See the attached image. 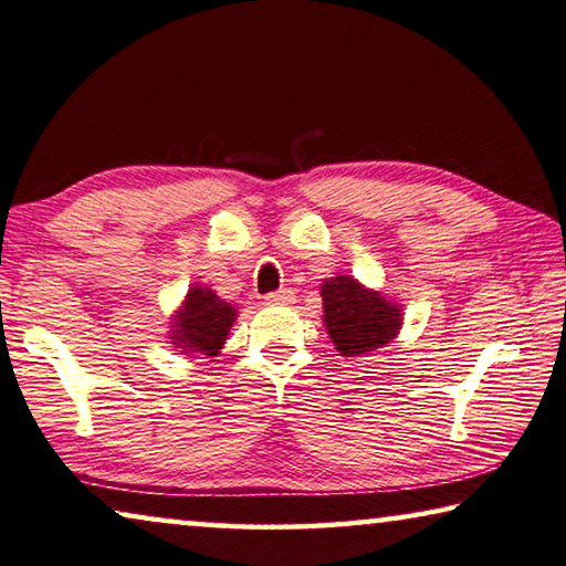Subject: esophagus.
<instances>
[{"mask_svg": "<svg viewBox=\"0 0 566 566\" xmlns=\"http://www.w3.org/2000/svg\"><path fill=\"white\" fill-rule=\"evenodd\" d=\"M294 300V294H292V290H280V292H269L266 297H264V302L266 304H290Z\"/></svg>", "mask_w": 566, "mask_h": 566, "instance_id": "34e87169", "label": "esophagus"}]
</instances>
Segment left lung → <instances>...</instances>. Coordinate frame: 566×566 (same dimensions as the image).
<instances>
[{"label":"left lung","mask_w":566,"mask_h":566,"mask_svg":"<svg viewBox=\"0 0 566 566\" xmlns=\"http://www.w3.org/2000/svg\"><path fill=\"white\" fill-rule=\"evenodd\" d=\"M322 307L332 343L345 357L370 355L388 345L402 325L396 304L365 290L353 276H332L322 284Z\"/></svg>","instance_id":"8db88e82"}]
</instances>
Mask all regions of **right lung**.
I'll use <instances>...</instances> for the list:
<instances>
[{
  "instance_id": "right-lung-1",
  "label": "right lung",
  "mask_w": 566,
  "mask_h": 566,
  "mask_svg": "<svg viewBox=\"0 0 566 566\" xmlns=\"http://www.w3.org/2000/svg\"><path fill=\"white\" fill-rule=\"evenodd\" d=\"M234 319L237 312L229 302L219 300L206 286H191V292L186 294L184 310L176 315L174 335H170L174 343L170 345L181 347L186 353L213 357L219 355Z\"/></svg>"
}]
</instances>
